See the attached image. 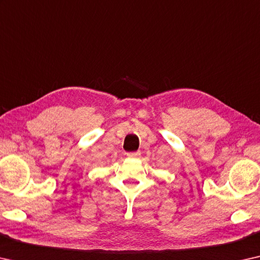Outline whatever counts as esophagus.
<instances>
[{
    "label": "esophagus",
    "instance_id": "34e87169",
    "mask_svg": "<svg viewBox=\"0 0 260 260\" xmlns=\"http://www.w3.org/2000/svg\"><path fill=\"white\" fill-rule=\"evenodd\" d=\"M126 155L129 158H138L139 155H141V152H138V151L137 152H129V153H126Z\"/></svg>",
    "mask_w": 260,
    "mask_h": 260
}]
</instances>
